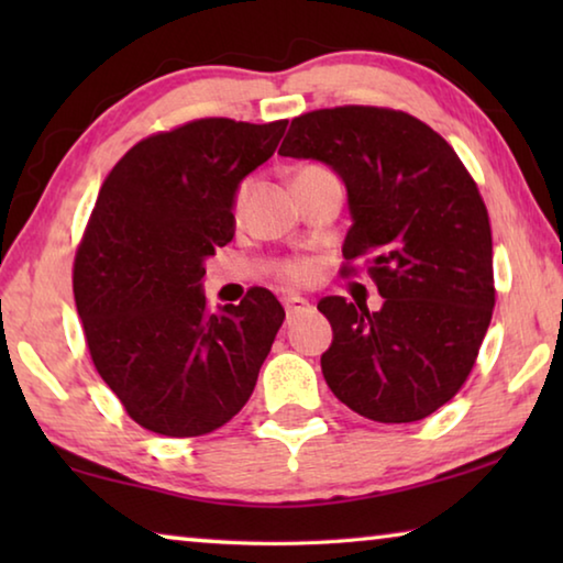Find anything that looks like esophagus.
<instances>
[{
  "label": "esophagus",
  "instance_id": "esophagus-1",
  "mask_svg": "<svg viewBox=\"0 0 563 563\" xmlns=\"http://www.w3.org/2000/svg\"><path fill=\"white\" fill-rule=\"evenodd\" d=\"M308 312H312V305L305 298H298V295H290V298H285V316H288V322H292L295 318H300V316H308Z\"/></svg>",
  "mask_w": 563,
  "mask_h": 563
}]
</instances>
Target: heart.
Listing matches in <instances>:
<instances>
[{
  "label": "heart",
  "instance_id": "b5f03b06",
  "mask_svg": "<svg viewBox=\"0 0 563 563\" xmlns=\"http://www.w3.org/2000/svg\"><path fill=\"white\" fill-rule=\"evenodd\" d=\"M305 174H325V170L322 168H316V166H308V168H302L298 176H305ZM243 198H245V186L238 190V196H235V206H241L243 203ZM283 275L288 280H292V283H302V280H308L310 275H312V268L308 263H288L283 268Z\"/></svg>",
  "mask_w": 563,
  "mask_h": 563
}]
</instances>
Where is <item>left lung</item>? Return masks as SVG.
<instances>
[{"mask_svg":"<svg viewBox=\"0 0 563 563\" xmlns=\"http://www.w3.org/2000/svg\"><path fill=\"white\" fill-rule=\"evenodd\" d=\"M280 156L320 161L347 190L345 261L367 255L385 302L330 295L325 383L375 422L430 417L472 373L494 310L492 228L460 156L405 111L338 107L292 119Z\"/></svg>","mask_w":563,"mask_h":563,"instance_id":"left-lung-1","label":"left lung"}]
</instances>
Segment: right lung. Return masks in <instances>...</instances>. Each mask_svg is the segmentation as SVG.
Returning <instances> with one entry per match:
<instances>
[{"label": "right lung", "instance_id": "add662e5", "mask_svg": "<svg viewBox=\"0 0 563 563\" xmlns=\"http://www.w3.org/2000/svg\"><path fill=\"white\" fill-rule=\"evenodd\" d=\"M288 121H190L139 141L99 190L74 263V300L103 383L166 437L223 427L253 395L285 320L265 288L206 305V261L235 235L243 178Z\"/></svg>", "mask_w": 563, "mask_h": 563}]
</instances>
